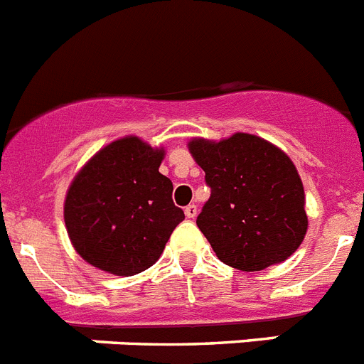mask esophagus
Wrapping results in <instances>:
<instances>
[{"label": "esophagus", "mask_w": 364, "mask_h": 364, "mask_svg": "<svg viewBox=\"0 0 364 364\" xmlns=\"http://www.w3.org/2000/svg\"><path fill=\"white\" fill-rule=\"evenodd\" d=\"M185 214L186 218H196L198 216V207L196 205H188V207H185Z\"/></svg>", "instance_id": "34e87169"}]
</instances>
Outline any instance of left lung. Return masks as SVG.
I'll list each match as a JSON object with an SVG mask.
<instances>
[{
	"label": "left lung",
	"mask_w": 364,
	"mask_h": 364,
	"mask_svg": "<svg viewBox=\"0 0 364 364\" xmlns=\"http://www.w3.org/2000/svg\"><path fill=\"white\" fill-rule=\"evenodd\" d=\"M188 151L210 198L196 223L223 264L262 271L287 260L308 230L304 186L284 150L251 134L194 137Z\"/></svg>",
	"instance_id": "left-lung-1"
}]
</instances>
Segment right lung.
<instances>
[{"instance_id": "obj_1", "label": "right lung", "mask_w": 364, "mask_h": 364, "mask_svg": "<svg viewBox=\"0 0 364 364\" xmlns=\"http://www.w3.org/2000/svg\"><path fill=\"white\" fill-rule=\"evenodd\" d=\"M164 148L135 135L100 148L77 172L64 201L75 251L87 264L132 277L159 260L185 214L172 201V181L159 172Z\"/></svg>"}]
</instances>
